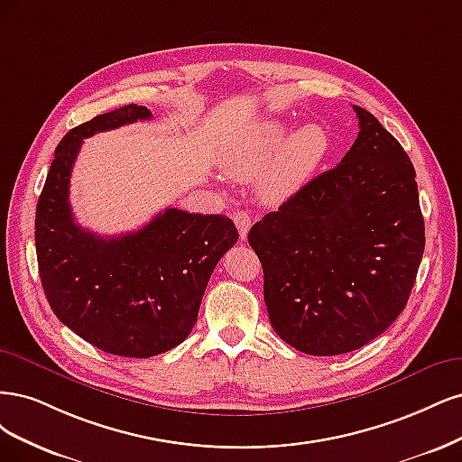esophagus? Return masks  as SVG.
I'll list each match as a JSON object with an SVG mask.
<instances>
[{
	"label": "esophagus",
	"instance_id": "1",
	"mask_svg": "<svg viewBox=\"0 0 462 462\" xmlns=\"http://www.w3.org/2000/svg\"><path fill=\"white\" fill-rule=\"evenodd\" d=\"M234 222H236V226H237V232H240V237H242V240H245L247 232L251 228V217H249V213L247 211H237L234 215Z\"/></svg>",
	"mask_w": 462,
	"mask_h": 462
}]
</instances>
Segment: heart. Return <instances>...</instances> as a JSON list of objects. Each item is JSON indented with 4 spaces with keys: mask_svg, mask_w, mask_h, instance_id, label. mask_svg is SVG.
Masks as SVG:
<instances>
[{
    "mask_svg": "<svg viewBox=\"0 0 462 462\" xmlns=\"http://www.w3.org/2000/svg\"><path fill=\"white\" fill-rule=\"evenodd\" d=\"M330 150V136L324 126L310 123L291 128L278 118H266L247 126L234 138L220 167L234 180H259V196L266 203H280L300 191L320 167Z\"/></svg>",
    "mask_w": 462,
    "mask_h": 462,
    "instance_id": "b5f03b06",
    "label": "heart"
}]
</instances>
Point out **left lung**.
<instances>
[{
	"label": "left lung",
	"mask_w": 462,
	"mask_h": 462,
	"mask_svg": "<svg viewBox=\"0 0 462 462\" xmlns=\"http://www.w3.org/2000/svg\"><path fill=\"white\" fill-rule=\"evenodd\" d=\"M359 136L247 234L274 332L317 356L378 337L407 307L424 253L414 167L378 118L353 106Z\"/></svg>",
	"instance_id": "8db88e82"
}]
</instances>
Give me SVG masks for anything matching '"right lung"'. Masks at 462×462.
Here are the masks:
<instances>
[{
	"label": "right lung",
	"instance_id": "right-lung-1",
	"mask_svg": "<svg viewBox=\"0 0 462 462\" xmlns=\"http://www.w3.org/2000/svg\"><path fill=\"white\" fill-rule=\"evenodd\" d=\"M152 118L143 106L94 116L57 145L36 207V255L57 319L97 349L147 359L188 337L220 257L237 242L225 215L169 207L136 232L101 237L74 222L69 182L84 138Z\"/></svg>",
	"mask_w": 462,
	"mask_h": 462
}]
</instances>
